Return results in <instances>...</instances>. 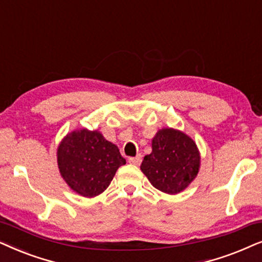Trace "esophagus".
I'll list each match as a JSON object with an SVG mask.
<instances>
[{
    "instance_id": "esophagus-1",
    "label": "esophagus",
    "mask_w": 262,
    "mask_h": 262,
    "mask_svg": "<svg viewBox=\"0 0 262 262\" xmlns=\"http://www.w3.org/2000/svg\"><path fill=\"white\" fill-rule=\"evenodd\" d=\"M128 160H129V163L134 164V165H139V164L141 163V156L138 155L137 157H130Z\"/></svg>"
}]
</instances>
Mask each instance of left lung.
I'll return each mask as SVG.
<instances>
[{
	"label": "left lung",
	"instance_id": "obj_1",
	"mask_svg": "<svg viewBox=\"0 0 262 262\" xmlns=\"http://www.w3.org/2000/svg\"><path fill=\"white\" fill-rule=\"evenodd\" d=\"M200 153L194 140L172 128L158 130L152 140V152L145 156L141 171L157 189L177 194L189 186L199 172Z\"/></svg>",
	"mask_w": 262,
	"mask_h": 262
}]
</instances>
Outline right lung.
Here are the masks:
<instances>
[{
  "mask_svg": "<svg viewBox=\"0 0 262 262\" xmlns=\"http://www.w3.org/2000/svg\"><path fill=\"white\" fill-rule=\"evenodd\" d=\"M61 176L75 193L93 198L109 187L125 159L98 130L79 129L67 134L57 148Z\"/></svg>",
  "mask_w": 262,
  "mask_h": 262,
  "instance_id": "right-lung-1",
  "label": "right lung"
}]
</instances>
